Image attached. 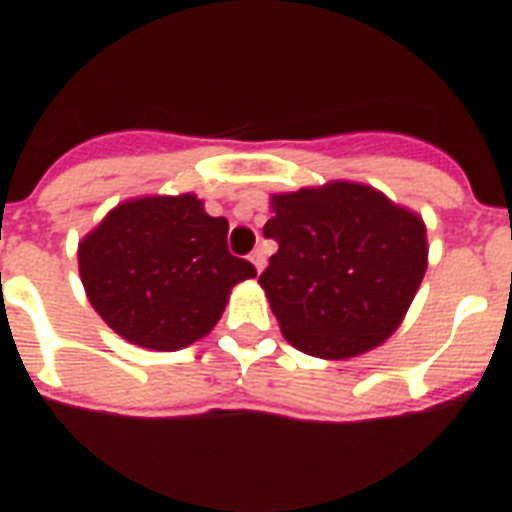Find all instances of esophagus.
Listing matches in <instances>:
<instances>
[{
  "instance_id": "34e87169",
  "label": "esophagus",
  "mask_w": 512,
  "mask_h": 512,
  "mask_svg": "<svg viewBox=\"0 0 512 512\" xmlns=\"http://www.w3.org/2000/svg\"><path fill=\"white\" fill-rule=\"evenodd\" d=\"M249 260H252V265H255L257 273H260L265 268V252H263V249H255V252L249 255Z\"/></svg>"
}]
</instances>
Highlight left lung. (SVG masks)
I'll return each mask as SVG.
<instances>
[{
	"mask_svg": "<svg viewBox=\"0 0 512 512\" xmlns=\"http://www.w3.org/2000/svg\"><path fill=\"white\" fill-rule=\"evenodd\" d=\"M263 233L279 252L260 287L292 348L342 361L388 340L428 268L422 217L372 185L273 193Z\"/></svg>",
	"mask_w": 512,
	"mask_h": 512,
	"instance_id": "8db88e82",
	"label": "left lung"
}]
</instances>
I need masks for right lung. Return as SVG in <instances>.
I'll return each instance as SVG.
<instances>
[{
	"label": "right lung",
	"mask_w": 512,
	"mask_h": 512,
	"mask_svg": "<svg viewBox=\"0 0 512 512\" xmlns=\"http://www.w3.org/2000/svg\"><path fill=\"white\" fill-rule=\"evenodd\" d=\"M225 239L228 220L196 193L122 201L79 241L87 300L132 345L188 348L212 332L231 289L257 276Z\"/></svg>",
	"instance_id": "obj_1"
}]
</instances>
